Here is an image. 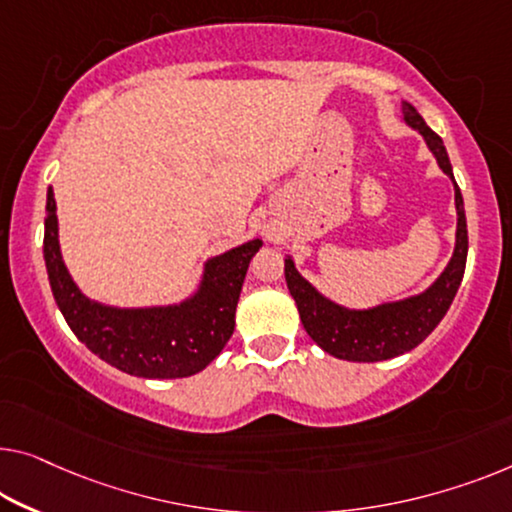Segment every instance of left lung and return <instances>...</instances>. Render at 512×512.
<instances>
[{
    "mask_svg": "<svg viewBox=\"0 0 512 512\" xmlns=\"http://www.w3.org/2000/svg\"><path fill=\"white\" fill-rule=\"evenodd\" d=\"M402 114L404 121L425 137L427 147L437 158L439 167L453 179V167L451 160H448L444 140L425 124L414 105L402 103ZM455 207L457 236L453 259L430 289H425L418 296H411V299L384 303L370 310L340 308V305L324 299L308 280L299 276L292 259H285V280L289 294L294 296L303 329L308 331L310 338L331 356L356 363L386 361V358H395L421 345L451 308L457 289H460L464 266H467V218H464V202L457 183Z\"/></svg>",
    "mask_w": 512,
    "mask_h": 512,
    "instance_id": "8db88e82",
    "label": "left lung"
}]
</instances>
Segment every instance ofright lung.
<instances>
[{
  "mask_svg": "<svg viewBox=\"0 0 512 512\" xmlns=\"http://www.w3.org/2000/svg\"><path fill=\"white\" fill-rule=\"evenodd\" d=\"M259 248L262 241L255 239L209 259L200 292L181 305L110 308L89 301L68 276L59 253L55 195L48 190L43 257L52 294L78 340L126 375L177 379L207 368L232 338L243 278Z\"/></svg>",
  "mask_w": 512,
  "mask_h": 512,
  "instance_id": "1",
  "label": "right lung"
}]
</instances>
